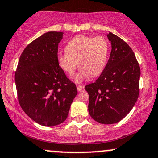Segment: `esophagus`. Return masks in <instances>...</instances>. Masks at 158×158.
Wrapping results in <instances>:
<instances>
[{"label":"esophagus","mask_w":158,"mask_h":158,"mask_svg":"<svg viewBox=\"0 0 158 158\" xmlns=\"http://www.w3.org/2000/svg\"><path fill=\"white\" fill-rule=\"evenodd\" d=\"M77 90H81L83 89V88H84V86H83V85H77Z\"/></svg>","instance_id":"34e87169"}]
</instances>
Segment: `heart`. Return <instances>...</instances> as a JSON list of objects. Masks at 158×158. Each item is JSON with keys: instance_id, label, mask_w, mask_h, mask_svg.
I'll return each mask as SVG.
<instances>
[{"instance_id": "b5f03b06", "label": "heart", "mask_w": 158, "mask_h": 158, "mask_svg": "<svg viewBox=\"0 0 158 158\" xmlns=\"http://www.w3.org/2000/svg\"><path fill=\"white\" fill-rule=\"evenodd\" d=\"M66 52H59L57 59L63 70L72 76L79 67L81 68L75 77L77 82L85 80L90 76L97 77L104 70L109 52V44L102 36L79 35L66 45Z\"/></svg>"}]
</instances>
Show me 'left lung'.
I'll list each match as a JSON object with an SVG mask.
<instances>
[{
	"label": "left lung",
	"mask_w": 158,
	"mask_h": 158,
	"mask_svg": "<svg viewBox=\"0 0 158 158\" xmlns=\"http://www.w3.org/2000/svg\"><path fill=\"white\" fill-rule=\"evenodd\" d=\"M111 51L106 66L95 82L85 87L89 95L90 117L102 124L118 123L131 111L139 94L140 68L126 41L109 32Z\"/></svg>",
	"instance_id": "obj_1"
}]
</instances>
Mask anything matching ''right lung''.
I'll use <instances>...</instances> for the list:
<instances>
[{"mask_svg":"<svg viewBox=\"0 0 158 158\" xmlns=\"http://www.w3.org/2000/svg\"><path fill=\"white\" fill-rule=\"evenodd\" d=\"M62 35L61 32H48L30 43L20 56L15 73L20 106L41 126L64 122L77 94L76 85L58 62Z\"/></svg>","mask_w":158,"mask_h":158,"instance_id":"add662e5","label":"right lung"}]
</instances>
